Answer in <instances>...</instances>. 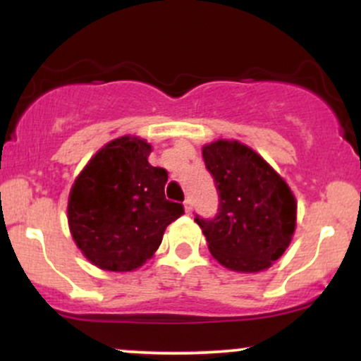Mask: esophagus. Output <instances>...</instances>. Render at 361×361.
<instances>
[{"label": "esophagus", "instance_id": "esophagus-1", "mask_svg": "<svg viewBox=\"0 0 361 361\" xmlns=\"http://www.w3.org/2000/svg\"><path fill=\"white\" fill-rule=\"evenodd\" d=\"M185 212L186 214H192V210H193V207H192V204H190V200H185Z\"/></svg>", "mask_w": 361, "mask_h": 361}]
</instances>
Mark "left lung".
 I'll return each mask as SVG.
<instances>
[{
    "label": "left lung",
    "mask_w": 361,
    "mask_h": 361,
    "mask_svg": "<svg viewBox=\"0 0 361 361\" xmlns=\"http://www.w3.org/2000/svg\"><path fill=\"white\" fill-rule=\"evenodd\" d=\"M202 154L219 193L215 217L195 215L210 252L229 270H267L295 231L297 205L288 185L238 140H217Z\"/></svg>",
    "instance_id": "1"
}]
</instances>
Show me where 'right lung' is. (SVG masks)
I'll return each instance as SVG.
<instances>
[{"label": "right lung", "instance_id": "add662e5", "mask_svg": "<svg viewBox=\"0 0 361 361\" xmlns=\"http://www.w3.org/2000/svg\"><path fill=\"white\" fill-rule=\"evenodd\" d=\"M151 146L120 137L100 149L74 181L68 217L73 239L91 263L130 271L154 255L166 226L185 214L164 197L168 171L147 163Z\"/></svg>", "mask_w": 361, "mask_h": 361}]
</instances>
